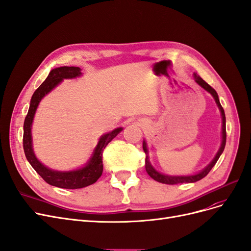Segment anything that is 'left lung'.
I'll list each match as a JSON object with an SVG mask.
<instances>
[{
	"instance_id": "obj_1",
	"label": "left lung",
	"mask_w": 251,
	"mask_h": 251,
	"mask_svg": "<svg viewBox=\"0 0 251 251\" xmlns=\"http://www.w3.org/2000/svg\"><path fill=\"white\" fill-rule=\"evenodd\" d=\"M194 79L199 83V85L205 89L207 92H209L210 94L213 96V98L215 99V102L218 105V108L220 109V113H221V117H222V142H221V146L219 148V150L216 154V156L214 157V159H213L210 164H208V166H206L205 169H203L201 172H200L197 175H192V176H169V175H163L157 172L153 166L151 165L150 161H149V156H148V149H147V143L144 141L143 142V149L146 153V171L148 173V175L150 176L152 179H154L157 182H160L163 184H169V185H175V184H180V183H193V182H197L200 181L201 179H202L203 177H206V176L209 174V172L212 170L213 166L215 165V163L217 162V160L219 159L220 155L222 154L225 150V147H226V115H225V110L222 108L220 102H219V98L216 91L213 89L210 85L203 80L201 76H199L197 73H194Z\"/></svg>"
}]
</instances>
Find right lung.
Listing matches in <instances>:
<instances>
[{
  "instance_id": "1",
  "label": "right lung",
  "mask_w": 251,
  "mask_h": 251,
  "mask_svg": "<svg viewBox=\"0 0 251 251\" xmlns=\"http://www.w3.org/2000/svg\"><path fill=\"white\" fill-rule=\"evenodd\" d=\"M81 75L79 67H58L52 69L49 76L41 83L40 87L37 89L31 99V103L27 111L26 117L24 123V150L27 161L30 162L32 168L40 175V177L50 185L60 188L66 189H77L87 187L89 185L94 184L102 175L103 172V163H102V153L105 149L107 144L116 137L121 131L123 130L122 127L117 128L111 132L103 134L95 148L93 155L90 158L89 162L83 166V168L70 171V172H58L52 171L49 168H46L38 159L33 151L32 146V134H31V127L33 123V119L36 113V109L38 107L39 102L41 99L65 78H74L76 76Z\"/></svg>"
}]
</instances>
